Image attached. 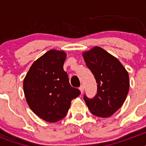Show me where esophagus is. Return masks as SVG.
<instances>
[{"label":"esophagus","instance_id":"obj_1","mask_svg":"<svg viewBox=\"0 0 146 146\" xmlns=\"http://www.w3.org/2000/svg\"><path fill=\"white\" fill-rule=\"evenodd\" d=\"M80 91H81V93H83V91H84V86H81L79 88Z\"/></svg>","mask_w":146,"mask_h":146}]
</instances>
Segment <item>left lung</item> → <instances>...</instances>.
<instances>
[{
	"instance_id": "8db88e82",
	"label": "left lung",
	"mask_w": 146,
	"mask_h": 146,
	"mask_svg": "<svg viewBox=\"0 0 146 146\" xmlns=\"http://www.w3.org/2000/svg\"><path fill=\"white\" fill-rule=\"evenodd\" d=\"M82 55L98 84L96 96L89 99L85 95V102L94 115L111 116L123 105L128 94V72L116 58L101 47H94Z\"/></svg>"
}]
</instances>
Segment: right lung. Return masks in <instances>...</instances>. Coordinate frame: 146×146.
I'll return each mask as SVG.
<instances>
[{
	"mask_svg": "<svg viewBox=\"0 0 146 146\" xmlns=\"http://www.w3.org/2000/svg\"><path fill=\"white\" fill-rule=\"evenodd\" d=\"M66 54L50 50L32 64L23 82L28 106L45 121L54 123L66 116L73 99L80 91L69 84L64 70Z\"/></svg>",
	"mask_w": 146,
	"mask_h": 146,
	"instance_id": "obj_1",
	"label": "right lung"
}]
</instances>
